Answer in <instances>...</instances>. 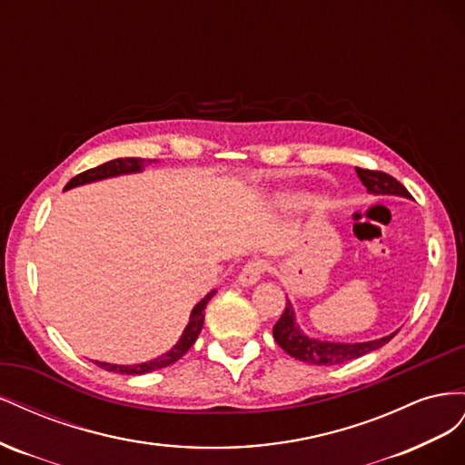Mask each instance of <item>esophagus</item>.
Masks as SVG:
<instances>
[{"mask_svg": "<svg viewBox=\"0 0 465 465\" xmlns=\"http://www.w3.org/2000/svg\"><path fill=\"white\" fill-rule=\"evenodd\" d=\"M270 270V263H267V260H250L244 267L241 275H238V281H241V285H254L256 281H260V277Z\"/></svg>", "mask_w": 465, "mask_h": 465, "instance_id": "1", "label": "esophagus"}]
</instances>
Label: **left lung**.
Here are the masks:
<instances>
[{
  "instance_id": "1",
  "label": "left lung",
  "mask_w": 465,
  "mask_h": 465,
  "mask_svg": "<svg viewBox=\"0 0 465 465\" xmlns=\"http://www.w3.org/2000/svg\"><path fill=\"white\" fill-rule=\"evenodd\" d=\"M357 174L367 190L374 195H401V198H411V193L403 188V184L380 171H367V168H357ZM393 331L386 337H380V340L364 341V343H333V341H320L312 340V337L304 335V331L297 326V320H294L292 304L287 299L285 311L277 320L273 326V337L279 343V347L289 353L291 357L299 359L308 364H318V367H331V364H341L347 361L359 359L362 355L376 351L382 345H386L393 335Z\"/></svg>"
}]
</instances>
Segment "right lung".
<instances>
[{
	"mask_svg": "<svg viewBox=\"0 0 465 465\" xmlns=\"http://www.w3.org/2000/svg\"><path fill=\"white\" fill-rule=\"evenodd\" d=\"M151 161V159H149ZM147 159H135V157H128V159H114V161H108L101 166H94V168H89V171L77 174L75 178H72L65 184V190L69 188H75V186H83V184H89V182H96V180H104V178H112V176H120V174H134V173H142L143 166H145ZM217 291H211L207 292L205 297L193 306V311L190 314V322L188 326L184 330V333H182V337L178 340V343L168 351V353L153 359V361H147V362H142V364H110V362H96V367H101L108 372H118V374H147V372H153V371H159V369H164L168 367V364L176 362L180 357H184L188 353V349L195 343V340H198V335L203 328V311L207 302L213 299V294Z\"/></svg>",
	"mask_w": 465,
	"mask_h": 465,
	"instance_id": "add662e5",
	"label": "right lung"
}]
</instances>
